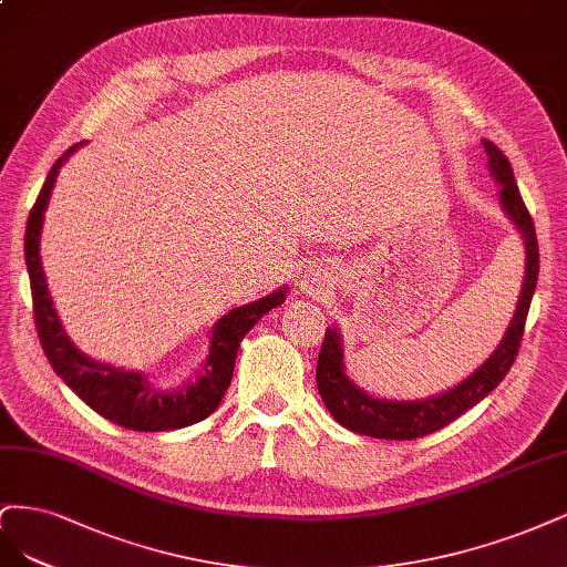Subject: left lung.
I'll list each match as a JSON object with an SVG mask.
<instances>
[{"instance_id":"8db88e82","label":"left lung","mask_w":567,"mask_h":567,"mask_svg":"<svg viewBox=\"0 0 567 567\" xmlns=\"http://www.w3.org/2000/svg\"><path fill=\"white\" fill-rule=\"evenodd\" d=\"M483 145L489 157V172L502 184V207L506 209L511 221L518 226L527 251L525 282L514 320H511L497 351L489 355L481 370L473 372L460 386L450 389L447 393L426 400H414V403H398V400L391 403V400H379L362 393L343 372V353L337 330H327L318 355L316 381L327 410L349 431L379 437V441H414V437L441 431L443 426L452 424L456 416H462L466 410L478 405L489 391H495L518 355L529 301H533L539 276V245L535 221L523 203L511 162L492 141H483Z\"/></svg>"}]
</instances>
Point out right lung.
I'll return each mask as SVG.
<instances>
[{"instance_id":"right-lung-1","label":"right lung","mask_w":567,"mask_h":567,"mask_svg":"<svg viewBox=\"0 0 567 567\" xmlns=\"http://www.w3.org/2000/svg\"><path fill=\"white\" fill-rule=\"evenodd\" d=\"M75 148L78 145H72L63 157L53 162L44 186L30 209L25 226V264L32 289V313L44 355L51 362L53 372H56L91 410L105 419H111L113 424L122 429L174 431L190 426L195 422H203L205 416H209L218 408L224 393L230 386L235 358L243 337L257 324V320L264 318V313H268L270 308H276L285 301L287 291L282 287L259 301L235 308L228 316H224L221 322L214 327L212 351L205 362V372L199 374L190 386H184L178 391H159L151 386V381L143 379L138 372L115 370L111 364H101L82 355L65 337L56 310H53L40 261L42 218L53 181H56L63 159Z\"/></svg>"}]
</instances>
